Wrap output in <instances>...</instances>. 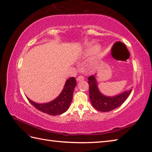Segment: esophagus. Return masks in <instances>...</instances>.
Returning <instances> with one entry per match:
<instances>
[{"instance_id":"1","label":"esophagus","mask_w":152,"mask_h":152,"mask_svg":"<svg viewBox=\"0 0 152 152\" xmlns=\"http://www.w3.org/2000/svg\"><path fill=\"white\" fill-rule=\"evenodd\" d=\"M76 80H77V81H82L84 80V78L83 76H78V77H77Z\"/></svg>"}]
</instances>
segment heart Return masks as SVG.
I'll return each mask as SVG.
<instances>
[{
  "label": "heart",
  "mask_w": 152,
  "mask_h": 152,
  "mask_svg": "<svg viewBox=\"0 0 152 152\" xmlns=\"http://www.w3.org/2000/svg\"><path fill=\"white\" fill-rule=\"evenodd\" d=\"M99 49V47L98 46H94V47H91L88 50V53H94V52H95L98 50Z\"/></svg>",
  "instance_id": "heart-1"
}]
</instances>
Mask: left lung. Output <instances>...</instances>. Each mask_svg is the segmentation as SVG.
Listing matches in <instances>:
<instances>
[{
    "label": "left lung",
    "mask_w": 152,
    "mask_h": 152,
    "mask_svg": "<svg viewBox=\"0 0 152 152\" xmlns=\"http://www.w3.org/2000/svg\"><path fill=\"white\" fill-rule=\"evenodd\" d=\"M88 83L89 84L91 103L95 109L100 112H110L120 106L132 92V90H129L125 91L119 95L110 97L103 95L99 91L95 76L92 75L88 77Z\"/></svg>",
    "instance_id": "obj_1"
}]
</instances>
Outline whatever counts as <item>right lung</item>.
Returning <instances> with one entry per match:
<instances>
[{"instance_id":"right-lung-1","label":"right lung","mask_w":152,"mask_h":152,"mask_svg":"<svg viewBox=\"0 0 152 152\" xmlns=\"http://www.w3.org/2000/svg\"><path fill=\"white\" fill-rule=\"evenodd\" d=\"M76 85V79L74 77L68 79L60 94L54 100L48 103L38 104L30 100L28 98L27 99L33 106L40 112L52 115L62 114L66 111L70 106Z\"/></svg>"}]
</instances>
